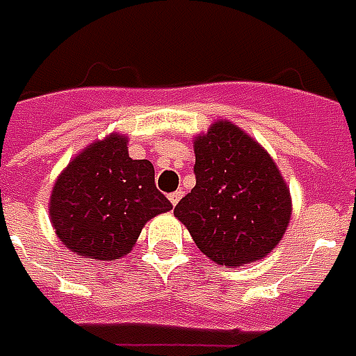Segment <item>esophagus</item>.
<instances>
[{
	"mask_svg": "<svg viewBox=\"0 0 356 356\" xmlns=\"http://www.w3.org/2000/svg\"><path fill=\"white\" fill-rule=\"evenodd\" d=\"M180 199H182V191H172V193L168 195V201H170L172 205H178Z\"/></svg>",
	"mask_w": 356,
	"mask_h": 356,
	"instance_id": "obj_1",
	"label": "esophagus"
}]
</instances>
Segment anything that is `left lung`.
<instances>
[{
    "label": "left lung",
    "mask_w": 356,
    "mask_h": 356,
    "mask_svg": "<svg viewBox=\"0 0 356 356\" xmlns=\"http://www.w3.org/2000/svg\"><path fill=\"white\" fill-rule=\"evenodd\" d=\"M193 149L195 188L176 205V218L216 264L239 266L266 257L291 216L289 188L276 163L228 120L211 124Z\"/></svg>",
    "instance_id": "1"
}]
</instances>
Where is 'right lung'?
<instances>
[{"instance_id":"1","label":"right lung","mask_w":356,"mask_h":356,"mask_svg":"<svg viewBox=\"0 0 356 356\" xmlns=\"http://www.w3.org/2000/svg\"><path fill=\"white\" fill-rule=\"evenodd\" d=\"M126 143L120 134L93 142L53 186L49 218L55 234L82 259L124 257L145 222L172 209L155 186L153 165L130 157Z\"/></svg>"}]
</instances>
